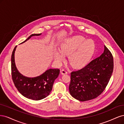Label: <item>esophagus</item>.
<instances>
[{
	"label": "esophagus",
	"instance_id": "esophagus-1",
	"mask_svg": "<svg viewBox=\"0 0 124 124\" xmlns=\"http://www.w3.org/2000/svg\"><path fill=\"white\" fill-rule=\"evenodd\" d=\"M61 73L62 74H66L68 73V72H67V71L65 69H63L61 70Z\"/></svg>",
	"mask_w": 124,
	"mask_h": 124
}]
</instances>
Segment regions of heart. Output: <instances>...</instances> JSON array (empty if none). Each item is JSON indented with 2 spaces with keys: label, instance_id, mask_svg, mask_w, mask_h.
<instances>
[{
  "label": "heart",
  "instance_id": "1",
  "mask_svg": "<svg viewBox=\"0 0 124 124\" xmlns=\"http://www.w3.org/2000/svg\"><path fill=\"white\" fill-rule=\"evenodd\" d=\"M95 47V43L92 40H86L81 36H74L64 41L61 46L62 52L56 51L54 57L58 62H61L65 59L64 54L69 55L70 64L74 68H81L89 62L94 54Z\"/></svg>",
  "mask_w": 124,
  "mask_h": 124
}]
</instances>
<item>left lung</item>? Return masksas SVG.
<instances>
[{
	"mask_svg": "<svg viewBox=\"0 0 124 124\" xmlns=\"http://www.w3.org/2000/svg\"><path fill=\"white\" fill-rule=\"evenodd\" d=\"M113 57L104 46L103 53L84 68L71 73L69 92L73 98L85 101L97 98L106 88L113 71Z\"/></svg>",
	"mask_w": 124,
	"mask_h": 124,
	"instance_id": "obj_1",
	"label": "left lung"
}]
</instances>
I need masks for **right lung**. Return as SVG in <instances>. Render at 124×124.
<instances>
[{
  "instance_id": "add662e5",
  "label": "right lung",
  "mask_w": 124,
  "mask_h": 124,
  "mask_svg": "<svg viewBox=\"0 0 124 124\" xmlns=\"http://www.w3.org/2000/svg\"><path fill=\"white\" fill-rule=\"evenodd\" d=\"M32 34L25 40L24 43L32 36H40ZM16 46L14 47L11 56V74L13 83L18 91L27 98L39 100L45 98L51 93L55 80L59 74V69H50L42 74L35 78L23 76L17 70L14 62V53Z\"/></svg>"
}]
</instances>
